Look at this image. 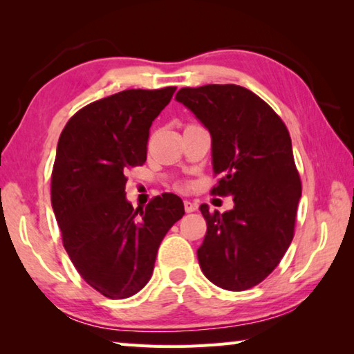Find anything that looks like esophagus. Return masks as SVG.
Instances as JSON below:
<instances>
[{
  "label": "esophagus",
  "instance_id": "1",
  "mask_svg": "<svg viewBox=\"0 0 354 354\" xmlns=\"http://www.w3.org/2000/svg\"><path fill=\"white\" fill-rule=\"evenodd\" d=\"M184 209H185V212H195L196 209H198V206H196V203H194V201L185 200L184 201Z\"/></svg>",
  "mask_w": 354,
  "mask_h": 354
}]
</instances>
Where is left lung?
Instances as JSON below:
<instances>
[{
  "label": "left lung",
  "instance_id": "left-lung-1",
  "mask_svg": "<svg viewBox=\"0 0 354 354\" xmlns=\"http://www.w3.org/2000/svg\"><path fill=\"white\" fill-rule=\"evenodd\" d=\"M176 100L212 137L214 195L232 196L225 214L200 211L207 223L196 251L203 273L226 290L262 283L295 234L301 179L286 124L266 101L236 84L184 87Z\"/></svg>",
  "mask_w": 354,
  "mask_h": 354
}]
</instances>
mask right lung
<instances>
[{
    "label": "right lung",
    "instance_id": "1",
    "mask_svg": "<svg viewBox=\"0 0 354 354\" xmlns=\"http://www.w3.org/2000/svg\"><path fill=\"white\" fill-rule=\"evenodd\" d=\"M175 91L129 88L93 101L59 137L51 205L64 248L82 279L107 298H128L148 283L160 242L184 215L175 194L136 211L124 196V173L145 164L149 127Z\"/></svg>",
    "mask_w": 354,
    "mask_h": 354
}]
</instances>
